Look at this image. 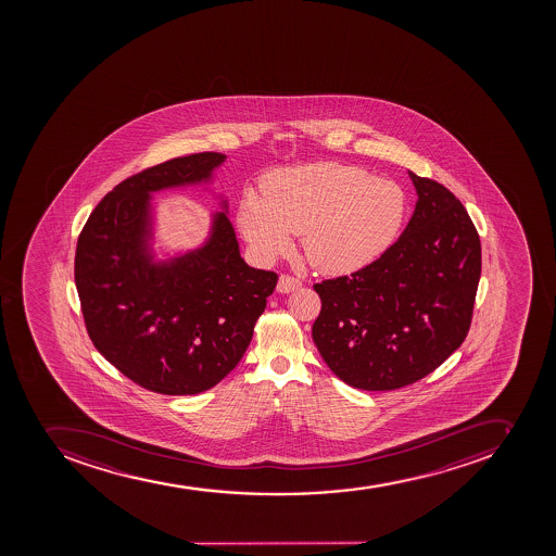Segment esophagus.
Here are the masks:
<instances>
[{"label": "esophagus", "mask_w": 556, "mask_h": 556, "mask_svg": "<svg viewBox=\"0 0 556 556\" xmlns=\"http://www.w3.org/2000/svg\"><path fill=\"white\" fill-rule=\"evenodd\" d=\"M300 286H302V282L295 277L280 276L279 282H277V291L279 293H290V291L299 290Z\"/></svg>", "instance_id": "34e87169"}]
</instances>
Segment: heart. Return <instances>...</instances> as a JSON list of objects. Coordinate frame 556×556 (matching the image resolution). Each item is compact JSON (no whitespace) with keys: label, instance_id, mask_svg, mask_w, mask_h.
<instances>
[{"label":"heart","instance_id":"b5f03b06","mask_svg":"<svg viewBox=\"0 0 556 556\" xmlns=\"http://www.w3.org/2000/svg\"><path fill=\"white\" fill-rule=\"evenodd\" d=\"M247 190L238 227L252 249L276 260L302 232V249L316 270L346 276L363 270L393 245L407 215V193L389 177L340 163L277 168Z\"/></svg>","mask_w":556,"mask_h":556}]
</instances>
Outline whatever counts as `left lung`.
<instances>
[{
  "mask_svg": "<svg viewBox=\"0 0 556 556\" xmlns=\"http://www.w3.org/2000/svg\"><path fill=\"white\" fill-rule=\"evenodd\" d=\"M408 176L418 202L396 243L363 270L315 285L316 349L336 377L364 391H393L441 366L466 340L482 274L463 202Z\"/></svg>",
  "mask_w": 556,
  "mask_h": 556,
  "instance_id": "left-lung-1",
  "label": "left lung"
}]
</instances>
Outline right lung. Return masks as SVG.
Returning <instances> with one entry per match:
<instances>
[{
    "instance_id": "right-lung-1",
    "label": "right lung",
    "mask_w": 556,
    "mask_h": 556,
    "mask_svg": "<svg viewBox=\"0 0 556 556\" xmlns=\"http://www.w3.org/2000/svg\"><path fill=\"white\" fill-rule=\"evenodd\" d=\"M220 153L174 157L124 179L90 213L79 235L74 280L93 346L138 386L162 394H199L235 369L276 271L240 256L224 212L193 251L156 260L153 195L213 179Z\"/></svg>"
}]
</instances>
